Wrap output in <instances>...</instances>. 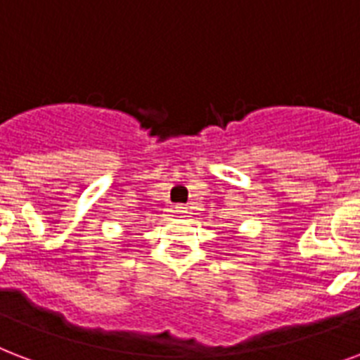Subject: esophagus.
<instances>
[{
  "label": "esophagus",
  "mask_w": 360,
  "mask_h": 360,
  "mask_svg": "<svg viewBox=\"0 0 360 360\" xmlns=\"http://www.w3.org/2000/svg\"><path fill=\"white\" fill-rule=\"evenodd\" d=\"M175 211H177V215H181V217L188 215V210H186L185 205H177V207H175Z\"/></svg>",
  "instance_id": "1"
}]
</instances>
